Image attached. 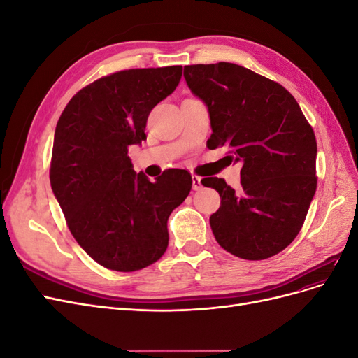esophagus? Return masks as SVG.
I'll return each instance as SVG.
<instances>
[{"label":"esophagus","mask_w":358,"mask_h":358,"mask_svg":"<svg viewBox=\"0 0 358 358\" xmlns=\"http://www.w3.org/2000/svg\"><path fill=\"white\" fill-rule=\"evenodd\" d=\"M201 188H203L201 178H199V176H192V189H194V191H200Z\"/></svg>","instance_id":"34e87169"}]
</instances>
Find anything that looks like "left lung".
<instances>
[{
    "mask_svg": "<svg viewBox=\"0 0 358 358\" xmlns=\"http://www.w3.org/2000/svg\"><path fill=\"white\" fill-rule=\"evenodd\" d=\"M188 88L206 104L208 146H227L241 162L242 189L206 178L220 192L210 216L216 242L245 259L279 254L296 239L317 189V140L282 85L231 62L185 66Z\"/></svg>",
    "mask_w": 358,
    "mask_h": 358,
    "instance_id": "8db88e82",
    "label": "left lung"
}]
</instances>
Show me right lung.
Masks as SVG:
<instances>
[{"instance_id":"add662e5","label":"right lung","mask_w":358,"mask_h":358,"mask_svg":"<svg viewBox=\"0 0 358 358\" xmlns=\"http://www.w3.org/2000/svg\"><path fill=\"white\" fill-rule=\"evenodd\" d=\"M180 66L131 69L76 94L53 138L50 187L73 237L96 263L134 272L169 245L167 220L192 187L187 170L150 182L133 169L128 148L146 140L150 110L176 90Z\"/></svg>"}]
</instances>
